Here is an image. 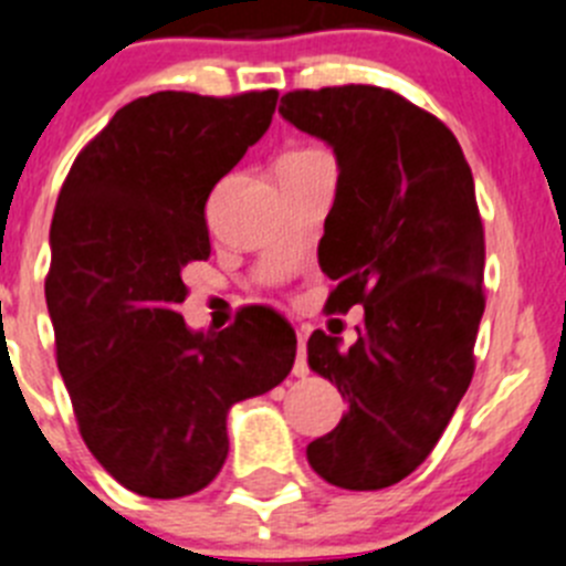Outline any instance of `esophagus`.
Returning a JSON list of instances; mask_svg holds the SVG:
<instances>
[{
	"label": "esophagus",
	"mask_w": 566,
	"mask_h": 566,
	"mask_svg": "<svg viewBox=\"0 0 566 566\" xmlns=\"http://www.w3.org/2000/svg\"><path fill=\"white\" fill-rule=\"evenodd\" d=\"M294 376H308V356H305V342L300 336V345H297V361H294Z\"/></svg>",
	"instance_id": "34e87169"
}]
</instances>
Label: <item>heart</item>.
I'll use <instances>...</instances> for the list:
<instances>
[{
	"label": "heart",
	"mask_w": 566,
	"mask_h": 566,
	"mask_svg": "<svg viewBox=\"0 0 566 566\" xmlns=\"http://www.w3.org/2000/svg\"><path fill=\"white\" fill-rule=\"evenodd\" d=\"M319 154H328V151H325V148H319V145H303V148H292V151L283 154L277 163H292V159H311V157H319Z\"/></svg>",
	"instance_id": "1"
}]
</instances>
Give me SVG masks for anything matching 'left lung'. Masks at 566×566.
Instances as JSON below:
<instances>
[{
	"instance_id": "left-lung-1",
	"label": "left lung",
	"mask_w": 566,
	"mask_h": 566,
	"mask_svg": "<svg viewBox=\"0 0 566 566\" xmlns=\"http://www.w3.org/2000/svg\"><path fill=\"white\" fill-rule=\"evenodd\" d=\"M280 114L339 163L319 241L336 283L325 308L365 305L347 350L311 334V370L339 387L347 412L305 454L331 485L387 489L432 454L474 376L485 311L474 176L443 120L381 86L294 90Z\"/></svg>"
}]
</instances>
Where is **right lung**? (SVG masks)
<instances>
[{
	"mask_svg": "<svg viewBox=\"0 0 566 566\" xmlns=\"http://www.w3.org/2000/svg\"><path fill=\"white\" fill-rule=\"evenodd\" d=\"M274 106L277 90L137 97L77 154L55 201L44 280L55 361L83 443L134 494L210 485L232 403L292 373L297 334L274 311L241 308L207 334L179 314L181 269L210 258L207 199Z\"/></svg>",
	"mask_w": 566,
	"mask_h": 566,
	"instance_id": "1",
	"label": "right lung"
}]
</instances>
